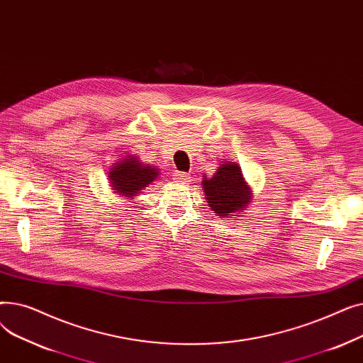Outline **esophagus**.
Here are the masks:
<instances>
[{
    "instance_id": "obj_1",
    "label": "esophagus",
    "mask_w": 363,
    "mask_h": 363,
    "mask_svg": "<svg viewBox=\"0 0 363 363\" xmlns=\"http://www.w3.org/2000/svg\"><path fill=\"white\" fill-rule=\"evenodd\" d=\"M174 179L178 182H189V175L186 172H175Z\"/></svg>"
}]
</instances>
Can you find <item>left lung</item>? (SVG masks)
I'll return each instance as SVG.
<instances>
[{
  "instance_id": "left-lung-1",
  "label": "left lung",
  "mask_w": 363,
  "mask_h": 363,
  "mask_svg": "<svg viewBox=\"0 0 363 363\" xmlns=\"http://www.w3.org/2000/svg\"><path fill=\"white\" fill-rule=\"evenodd\" d=\"M204 196L218 216L226 218L241 212L252 201V189L244 181L241 167L237 163H223L212 178H203Z\"/></svg>"
}]
</instances>
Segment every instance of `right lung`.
I'll return each mask as SVG.
<instances>
[{
	"instance_id": "1",
	"label": "right lung",
	"mask_w": 363,
	"mask_h": 363,
	"mask_svg": "<svg viewBox=\"0 0 363 363\" xmlns=\"http://www.w3.org/2000/svg\"><path fill=\"white\" fill-rule=\"evenodd\" d=\"M159 170L150 164H143L135 156H128L114 163L108 172V179L114 193L122 197L137 196L141 189L157 179Z\"/></svg>"
}]
</instances>
